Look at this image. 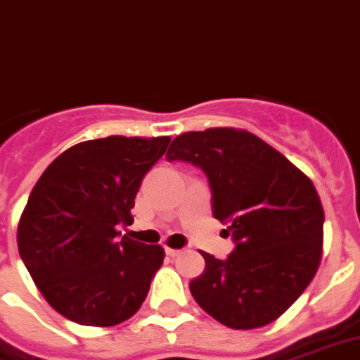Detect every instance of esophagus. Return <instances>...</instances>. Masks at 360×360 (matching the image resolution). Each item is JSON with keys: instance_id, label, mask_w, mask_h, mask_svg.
Instances as JSON below:
<instances>
[{"instance_id": "1", "label": "esophagus", "mask_w": 360, "mask_h": 360, "mask_svg": "<svg viewBox=\"0 0 360 360\" xmlns=\"http://www.w3.org/2000/svg\"><path fill=\"white\" fill-rule=\"evenodd\" d=\"M165 251H167V255H169V257H176V255H180V249L167 248V249H165Z\"/></svg>"}]
</instances>
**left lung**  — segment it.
I'll return each instance as SVG.
<instances>
[{
  "label": "left lung",
  "instance_id": "1",
  "mask_svg": "<svg viewBox=\"0 0 360 360\" xmlns=\"http://www.w3.org/2000/svg\"><path fill=\"white\" fill-rule=\"evenodd\" d=\"M167 161L203 170L212 214L234 251H201L205 272L190 282L198 305L234 330L276 320L307 290L322 257L324 211L313 182L255 134L209 128L174 138Z\"/></svg>",
  "mask_w": 360,
  "mask_h": 360
}]
</instances>
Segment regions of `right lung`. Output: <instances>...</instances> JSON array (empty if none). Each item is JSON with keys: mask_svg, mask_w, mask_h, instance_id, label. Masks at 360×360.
I'll return each mask as SVG.
<instances>
[{"mask_svg": "<svg viewBox=\"0 0 360 360\" xmlns=\"http://www.w3.org/2000/svg\"><path fill=\"white\" fill-rule=\"evenodd\" d=\"M170 138L109 136L55 159L28 198L18 253L49 305L82 326H115L138 313L161 269V245L119 228L132 224L141 180Z\"/></svg>", "mask_w": 360, "mask_h": 360, "instance_id": "right-lung-1", "label": "right lung"}]
</instances>
